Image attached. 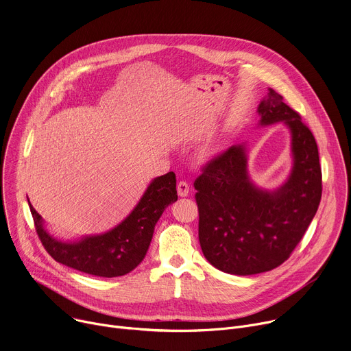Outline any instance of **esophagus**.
<instances>
[{
  "label": "esophagus",
  "mask_w": 351,
  "mask_h": 351,
  "mask_svg": "<svg viewBox=\"0 0 351 351\" xmlns=\"http://www.w3.org/2000/svg\"><path fill=\"white\" fill-rule=\"evenodd\" d=\"M189 190H190V186H189L187 182L180 180V182L178 183V194H179L180 197H186V195L189 194Z\"/></svg>",
  "instance_id": "esophagus-1"
}]
</instances>
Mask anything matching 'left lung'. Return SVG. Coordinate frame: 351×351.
Wrapping results in <instances>:
<instances>
[{
	"mask_svg": "<svg viewBox=\"0 0 351 351\" xmlns=\"http://www.w3.org/2000/svg\"><path fill=\"white\" fill-rule=\"evenodd\" d=\"M261 125L285 122L291 132L293 169L275 191L247 175L245 147L232 145L203 167L194 180L198 240L211 265L232 275H254L283 264L310 226L322 194L318 145L302 117L269 88Z\"/></svg>",
	"mask_w": 351,
	"mask_h": 351,
	"instance_id": "left-lung-1",
	"label": "left lung"
}]
</instances>
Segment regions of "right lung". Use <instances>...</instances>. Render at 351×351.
Listing matches in <instances>:
<instances>
[{
  "instance_id": "add662e5",
  "label": "right lung",
  "mask_w": 351,
  "mask_h": 351,
  "mask_svg": "<svg viewBox=\"0 0 351 351\" xmlns=\"http://www.w3.org/2000/svg\"><path fill=\"white\" fill-rule=\"evenodd\" d=\"M176 199V176L168 172L152 182L136 208L117 228L75 243H64L49 236L43 228L41 217L30 203L29 206L38 239L57 263L88 275L115 278L129 274L143 261L156 223Z\"/></svg>"
}]
</instances>
